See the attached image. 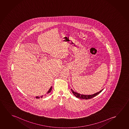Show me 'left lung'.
<instances>
[{
	"mask_svg": "<svg viewBox=\"0 0 129 129\" xmlns=\"http://www.w3.org/2000/svg\"><path fill=\"white\" fill-rule=\"evenodd\" d=\"M103 90H104V89L102 90H101L99 92H97V93H94V94H90V95H85V94H80L78 93V92L74 91V90L71 89L72 92L73 94H74V96H76L77 98L81 99H83H83H84V100H88V99H90L93 98V97H94L95 96H96L97 95L99 94L100 92H102V91Z\"/></svg>",
	"mask_w": 129,
	"mask_h": 129,
	"instance_id": "1",
	"label": "left lung"
}]
</instances>
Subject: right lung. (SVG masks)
Masks as SVG:
<instances>
[{
	"label": "right lung",
	"mask_w": 129,
	"mask_h": 129,
	"mask_svg": "<svg viewBox=\"0 0 129 129\" xmlns=\"http://www.w3.org/2000/svg\"><path fill=\"white\" fill-rule=\"evenodd\" d=\"M51 90H52V86L51 87V88L49 89V90L47 91V94H48V93H50V92H51ZM43 95L41 96V98H42V97H43ZM36 98L39 99L40 98V97H39V96H36Z\"/></svg>",
	"instance_id": "add662e5"
}]
</instances>
